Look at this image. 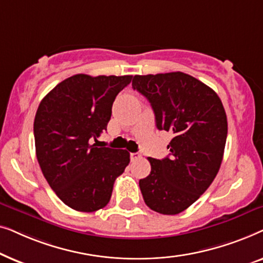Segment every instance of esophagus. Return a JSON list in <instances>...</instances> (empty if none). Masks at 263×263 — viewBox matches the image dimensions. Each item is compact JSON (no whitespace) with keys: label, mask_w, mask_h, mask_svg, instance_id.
I'll list each match as a JSON object with an SVG mask.
<instances>
[{"label":"esophagus","mask_w":263,"mask_h":263,"mask_svg":"<svg viewBox=\"0 0 263 263\" xmlns=\"http://www.w3.org/2000/svg\"><path fill=\"white\" fill-rule=\"evenodd\" d=\"M140 158H141V156H140L139 153H130V160H132V161L139 160Z\"/></svg>","instance_id":"34e87169"}]
</instances>
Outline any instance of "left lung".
<instances>
[{
	"instance_id": "obj_1",
	"label": "left lung",
	"mask_w": 263,
	"mask_h": 263,
	"mask_svg": "<svg viewBox=\"0 0 263 263\" xmlns=\"http://www.w3.org/2000/svg\"><path fill=\"white\" fill-rule=\"evenodd\" d=\"M132 85L151 103L157 128L172 134L170 157L148 158L151 174L139 182L143 200L158 213L178 214L220 168L228 136L224 106L213 89L182 71L135 75Z\"/></svg>"
}]
</instances>
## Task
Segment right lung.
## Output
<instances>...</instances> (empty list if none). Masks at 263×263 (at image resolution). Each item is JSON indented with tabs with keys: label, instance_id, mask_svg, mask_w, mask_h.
<instances>
[{
	"label": "right lung",
	"instance_id": "right-lung-1",
	"mask_svg": "<svg viewBox=\"0 0 263 263\" xmlns=\"http://www.w3.org/2000/svg\"><path fill=\"white\" fill-rule=\"evenodd\" d=\"M132 78L77 74L39 104L33 124L39 166L60 200L75 211L105 207L130 161L125 149L99 148L91 140L106 130L115 98Z\"/></svg>",
	"mask_w": 263,
	"mask_h": 263
}]
</instances>
